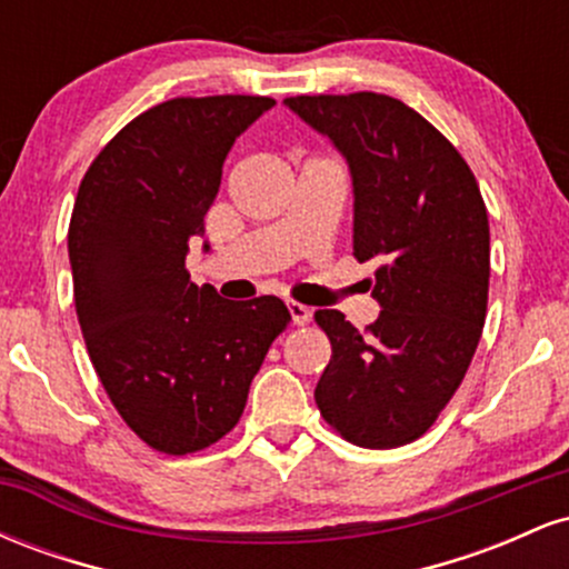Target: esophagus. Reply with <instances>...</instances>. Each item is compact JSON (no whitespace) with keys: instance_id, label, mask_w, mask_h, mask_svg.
<instances>
[{"instance_id":"obj_1","label":"esophagus","mask_w":569,"mask_h":569,"mask_svg":"<svg viewBox=\"0 0 569 569\" xmlns=\"http://www.w3.org/2000/svg\"><path fill=\"white\" fill-rule=\"evenodd\" d=\"M289 312H291V321L297 323V326H307L310 323V318H312V310L307 305H302V302H289Z\"/></svg>"}]
</instances>
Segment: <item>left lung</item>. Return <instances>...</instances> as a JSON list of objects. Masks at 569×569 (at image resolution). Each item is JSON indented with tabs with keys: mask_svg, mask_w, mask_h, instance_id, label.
<instances>
[{
	"mask_svg": "<svg viewBox=\"0 0 569 569\" xmlns=\"http://www.w3.org/2000/svg\"><path fill=\"white\" fill-rule=\"evenodd\" d=\"M286 103L350 162L352 257L375 264L369 286L382 305L363 331L339 310L316 312L331 342L316 403L356 447H403L439 420L485 329V198L455 143L398 98L363 90Z\"/></svg>",
	"mask_w": 569,
	"mask_h": 569,
	"instance_id": "8db88e82",
	"label": "left lung"
}]
</instances>
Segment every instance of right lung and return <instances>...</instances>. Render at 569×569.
<instances>
[{
  "instance_id": "obj_1",
  "label": "right lung",
  "mask_w": 569,
  "mask_h": 569,
  "mask_svg": "<svg viewBox=\"0 0 569 569\" xmlns=\"http://www.w3.org/2000/svg\"><path fill=\"white\" fill-rule=\"evenodd\" d=\"M267 96H179L114 136L82 176L69 221L88 356L126 426L162 455L224 439L291 316L278 297L224 302L189 280L227 152Z\"/></svg>"
}]
</instances>
